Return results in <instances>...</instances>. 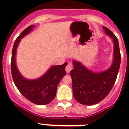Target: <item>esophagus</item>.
<instances>
[{"label":"esophagus","mask_w":129,"mask_h":129,"mask_svg":"<svg viewBox=\"0 0 129 129\" xmlns=\"http://www.w3.org/2000/svg\"><path fill=\"white\" fill-rule=\"evenodd\" d=\"M72 65L71 64H68L66 67V71L67 73L70 72V71L72 70Z\"/></svg>","instance_id":"34e87169"}]
</instances>
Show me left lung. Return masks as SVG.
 I'll list each match as a JSON object with an SVG mask.
<instances>
[{
	"instance_id": "1",
	"label": "left lung",
	"mask_w": 129,
	"mask_h": 129,
	"mask_svg": "<svg viewBox=\"0 0 129 129\" xmlns=\"http://www.w3.org/2000/svg\"><path fill=\"white\" fill-rule=\"evenodd\" d=\"M105 33L112 38L114 43V60L107 70L92 72L80 62L73 61L74 69L70 72L73 94L77 102L84 105H94L108 96L117 78L120 64V53L118 39L110 29L103 27Z\"/></svg>"
}]
</instances>
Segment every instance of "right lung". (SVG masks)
Wrapping results in <instances>:
<instances>
[{"label":"right lung","mask_w":129,"mask_h":129,"mask_svg":"<svg viewBox=\"0 0 129 129\" xmlns=\"http://www.w3.org/2000/svg\"><path fill=\"white\" fill-rule=\"evenodd\" d=\"M34 25H30L17 37L14 43L11 57V74L17 89L27 100L38 105L50 103L55 97L57 88L59 81L66 74L65 70L68 63L60 66H53L49 69L41 78L30 80L23 78L19 73L16 66V52L21 39L31 32Z\"/></svg>","instance_id":"right-lung-1"}]
</instances>
